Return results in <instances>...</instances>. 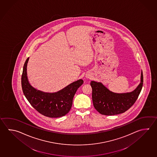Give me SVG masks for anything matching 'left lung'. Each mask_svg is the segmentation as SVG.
Returning a JSON list of instances; mask_svg holds the SVG:
<instances>
[{
  "instance_id": "left-lung-1",
  "label": "left lung",
  "mask_w": 157,
  "mask_h": 157,
  "mask_svg": "<svg viewBox=\"0 0 157 157\" xmlns=\"http://www.w3.org/2000/svg\"><path fill=\"white\" fill-rule=\"evenodd\" d=\"M143 83L142 71L140 82L131 92L115 93L109 90L101 82L92 81V98L94 109L100 113L112 116L124 113L133 105L142 90Z\"/></svg>"
}]
</instances>
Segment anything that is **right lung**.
<instances>
[{
    "label": "right lung",
    "instance_id": "1",
    "mask_svg": "<svg viewBox=\"0 0 157 157\" xmlns=\"http://www.w3.org/2000/svg\"><path fill=\"white\" fill-rule=\"evenodd\" d=\"M29 59V57L24 63L21 76L23 93L29 102L37 111L46 117L57 118L65 116L71 109L75 94L83 81L77 80L56 92L48 93L38 90L29 82L27 76Z\"/></svg>",
    "mask_w": 157,
    "mask_h": 157
}]
</instances>
